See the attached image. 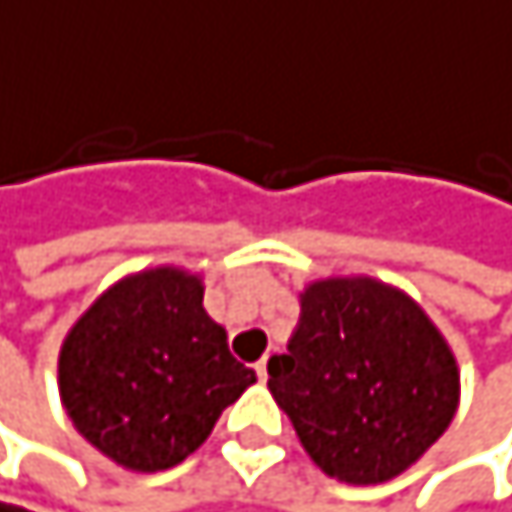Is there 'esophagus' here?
<instances>
[{
	"label": "esophagus",
	"instance_id": "esophagus-1",
	"mask_svg": "<svg viewBox=\"0 0 512 512\" xmlns=\"http://www.w3.org/2000/svg\"><path fill=\"white\" fill-rule=\"evenodd\" d=\"M254 373H258V379H261V382L267 379V358H261L258 364H254Z\"/></svg>",
	"mask_w": 512,
	"mask_h": 512
}]
</instances>
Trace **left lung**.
Returning <instances> with one entry per match:
<instances>
[{
	"label": "left lung",
	"mask_w": 512,
	"mask_h": 512,
	"mask_svg": "<svg viewBox=\"0 0 512 512\" xmlns=\"http://www.w3.org/2000/svg\"><path fill=\"white\" fill-rule=\"evenodd\" d=\"M267 373L306 455L349 486L410 470L443 437L461 397L440 327L407 291L373 276L309 282L300 321Z\"/></svg>",
	"instance_id": "obj_1"
}]
</instances>
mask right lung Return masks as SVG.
Here are the masks:
<instances>
[{
  "label": "right lung",
  "instance_id": "1",
  "mask_svg": "<svg viewBox=\"0 0 512 512\" xmlns=\"http://www.w3.org/2000/svg\"><path fill=\"white\" fill-rule=\"evenodd\" d=\"M203 291L200 273L175 264L130 273L84 309L60 346L69 422L127 470L181 464L258 379L230 355Z\"/></svg>",
  "mask_w": 512,
  "mask_h": 512
}]
</instances>
